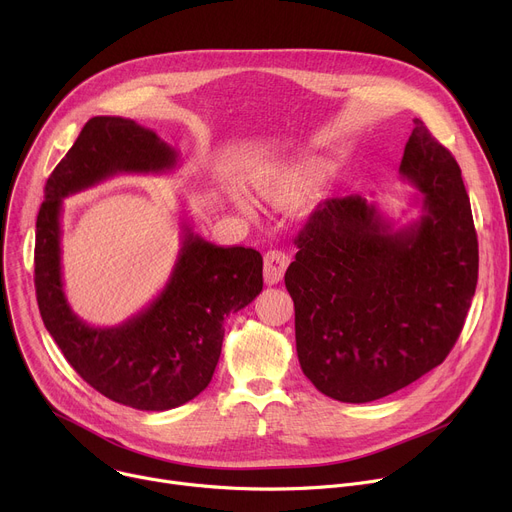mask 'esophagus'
<instances>
[{
    "label": "esophagus",
    "mask_w": 512,
    "mask_h": 512,
    "mask_svg": "<svg viewBox=\"0 0 512 512\" xmlns=\"http://www.w3.org/2000/svg\"><path fill=\"white\" fill-rule=\"evenodd\" d=\"M291 258L283 250H270L264 254V281L266 285H277L289 266Z\"/></svg>",
    "instance_id": "obj_1"
}]
</instances>
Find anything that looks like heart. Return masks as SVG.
Listing matches in <instances>:
<instances>
[{
  "label": "heart",
  "mask_w": 512,
  "mask_h": 512,
  "mask_svg": "<svg viewBox=\"0 0 512 512\" xmlns=\"http://www.w3.org/2000/svg\"><path fill=\"white\" fill-rule=\"evenodd\" d=\"M297 176H299V172H295V170L266 172L256 180V190H258L260 196H264V199H268V201L283 199L285 194H289V188H291V184L295 182ZM240 207L246 209V211L250 209L246 201H240Z\"/></svg>",
  "instance_id": "heart-1"
}]
</instances>
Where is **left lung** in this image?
<instances>
[{"instance_id": "obj_1", "label": "left lung", "mask_w": 512, "mask_h": 512, "mask_svg": "<svg viewBox=\"0 0 512 512\" xmlns=\"http://www.w3.org/2000/svg\"><path fill=\"white\" fill-rule=\"evenodd\" d=\"M400 176L422 196L393 225L359 194L328 199L295 238L285 272L297 357L324 396L365 404L439 367L478 285V235L459 164L420 119Z\"/></svg>"}]
</instances>
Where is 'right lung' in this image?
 Returning a JSON list of instances; mask_svg holds the SVG:
<instances>
[{
	"mask_svg": "<svg viewBox=\"0 0 512 512\" xmlns=\"http://www.w3.org/2000/svg\"><path fill=\"white\" fill-rule=\"evenodd\" d=\"M180 155L123 116H94L45 184L36 217L34 287L45 328L67 363L102 396L129 408H178L211 383L223 322L262 291V256L221 248L182 223V248L162 293L127 322L96 328L67 303L61 270L63 199L116 174H162Z\"/></svg>",
	"mask_w": 512,
	"mask_h": 512,
	"instance_id": "obj_1",
	"label": "right lung"
}]
</instances>
